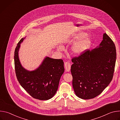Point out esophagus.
I'll use <instances>...</instances> for the list:
<instances>
[{"label": "esophagus", "instance_id": "obj_1", "mask_svg": "<svg viewBox=\"0 0 120 120\" xmlns=\"http://www.w3.org/2000/svg\"><path fill=\"white\" fill-rule=\"evenodd\" d=\"M64 68L66 72H69L71 69V64L69 62H66L64 63Z\"/></svg>", "mask_w": 120, "mask_h": 120}]
</instances>
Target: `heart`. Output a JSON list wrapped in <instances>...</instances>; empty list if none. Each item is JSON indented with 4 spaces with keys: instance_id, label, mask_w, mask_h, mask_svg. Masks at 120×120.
Here are the masks:
<instances>
[{
    "instance_id": "heart-1",
    "label": "heart",
    "mask_w": 120,
    "mask_h": 120,
    "mask_svg": "<svg viewBox=\"0 0 120 120\" xmlns=\"http://www.w3.org/2000/svg\"><path fill=\"white\" fill-rule=\"evenodd\" d=\"M86 36L85 33H80L76 34L75 36L67 39L68 42H74L76 40L72 46L73 53L77 55H81L87 50L92 43V39L90 36ZM61 49V48L60 47Z\"/></svg>"
}]
</instances>
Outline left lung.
<instances>
[{
    "label": "left lung",
    "mask_w": 120,
    "mask_h": 120,
    "mask_svg": "<svg viewBox=\"0 0 120 120\" xmlns=\"http://www.w3.org/2000/svg\"><path fill=\"white\" fill-rule=\"evenodd\" d=\"M116 58L115 45L106 33L99 47L73 57L71 72L75 94L82 99L100 94L112 79Z\"/></svg>",
    "instance_id": "8db88e82"
}]
</instances>
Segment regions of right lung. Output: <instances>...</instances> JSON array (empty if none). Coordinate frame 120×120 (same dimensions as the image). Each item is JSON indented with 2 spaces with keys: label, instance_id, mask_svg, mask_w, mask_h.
Instances as JSON below:
<instances>
[{
  "label": "right lung",
  "instance_id": "right-lung-1",
  "mask_svg": "<svg viewBox=\"0 0 120 120\" xmlns=\"http://www.w3.org/2000/svg\"><path fill=\"white\" fill-rule=\"evenodd\" d=\"M18 43L14 53L16 76L21 86L34 98L47 100L52 98L58 89L60 78L64 72L62 59L46 57L36 70L28 71L22 66L19 58L20 43Z\"/></svg>",
  "mask_w": 120,
  "mask_h": 120
}]
</instances>
